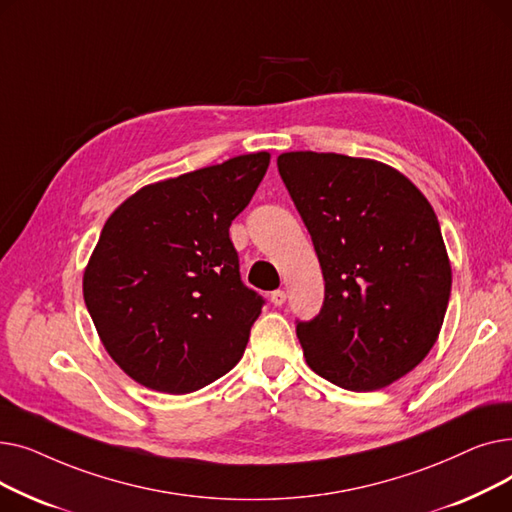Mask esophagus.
Masks as SVG:
<instances>
[{
	"label": "esophagus",
	"mask_w": 512,
	"mask_h": 512,
	"mask_svg": "<svg viewBox=\"0 0 512 512\" xmlns=\"http://www.w3.org/2000/svg\"><path fill=\"white\" fill-rule=\"evenodd\" d=\"M270 301L276 305V307H282L286 303V292L284 290H274L270 294Z\"/></svg>",
	"instance_id": "1"
}]
</instances>
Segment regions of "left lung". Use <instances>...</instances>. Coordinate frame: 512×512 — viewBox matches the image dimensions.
<instances>
[{
  "instance_id": "left-lung-1",
  "label": "left lung",
  "mask_w": 512,
  "mask_h": 512,
  "mask_svg": "<svg viewBox=\"0 0 512 512\" xmlns=\"http://www.w3.org/2000/svg\"><path fill=\"white\" fill-rule=\"evenodd\" d=\"M278 170L326 280L319 315L299 321L307 365L353 392L382 390L436 344L452 270L419 188L367 157L290 151Z\"/></svg>"
}]
</instances>
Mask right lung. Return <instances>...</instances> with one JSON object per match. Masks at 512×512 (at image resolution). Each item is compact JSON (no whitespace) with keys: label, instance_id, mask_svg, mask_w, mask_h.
<instances>
[{"label":"right lung","instance_id":"1","mask_svg":"<svg viewBox=\"0 0 512 512\" xmlns=\"http://www.w3.org/2000/svg\"><path fill=\"white\" fill-rule=\"evenodd\" d=\"M267 166L257 151L159 180L107 218L83 294L107 355L134 382L188 394L245 353L263 299L240 282L228 230Z\"/></svg>","mask_w":512,"mask_h":512}]
</instances>
